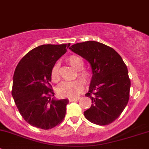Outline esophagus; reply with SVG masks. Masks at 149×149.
Wrapping results in <instances>:
<instances>
[{"mask_svg": "<svg viewBox=\"0 0 149 149\" xmlns=\"http://www.w3.org/2000/svg\"><path fill=\"white\" fill-rule=\"evenodd\" d=\"M80 99V97H75V98H70L69 99V102H73V101H76V100H79Z\"/></svg>", "mask_w": 149, "mask_h": 149, "instance_id": "1", "label": "esophagus"}]
</instances>
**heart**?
Segmentation results:
<instances>
[{
    "label": "heart",
    "mask_w": 149,
    "mask_h": 149,
    "mask_svg": "<svg viewBox=\"0 0 149 149\" xmlns=\"http://www.w3.org/2000/svg\"><path fill=\"white\" fill-rule=\"evenodd\" d=\"M69 64L76 70H79L78 75L86 83L90 82L91 79V74L90 72L84 70V61L81 57L78 55H70L68 58ZM59 63H57L52 66L51 70V79L53 81L57 82L60 79ZM84 88V84L81 80L76 79L71 81H64L58 85L57 87V93L60 97H77Z\"/></svg>",
    "instance_id": "b5f03b06"
}]
</instances>
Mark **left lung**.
<instances>
[{
  "label": "left lung",
  "mask_w": 149,
  "mask_h": 149,
  "mask_svg": "<svg viewBox=\"0 0 149 149\" xmlns=\"http://www.w3.org/2000/svg\"><path fill=\"white\" fill-rule=\"evenodd\" d=\"M90 63L92 71L88 93L91 106L85 118L99 125L117 119L128 102L130 80L121 56L110 47L95 41L76 43L69 47Z\"/></svg>",
  "instance_id": "left-lung-1"
}]
</instances>
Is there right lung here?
<instances>
[{
	"label": "right lung",
	"mask_w": 149,
	"mask_h": 149,
	"mask_svg": "<svg viewBox=\"0 0 149 149\" xmlns=\"http://www.w3.org/2000/svg\"><path fill=\"white\" fill-rule=\"evenodd\" d=\"M70 43L43 45L31 49L16 68L11 94L19 112L29 124L48 130L63 120L68 99L56 100L51 88L52 66Z\"/></svg>",
	"instance_id": "1"
}]
</instances>
